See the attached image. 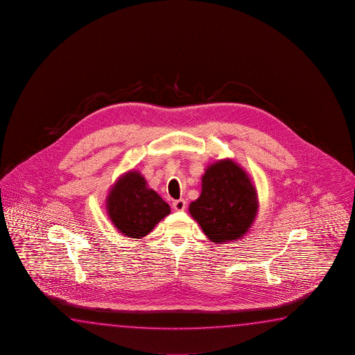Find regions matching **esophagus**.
<instances>
[{"instance_id": "34e87169", "label": "esophagus", "mask_w": 355, "mask_h": 355, "mask_svg": "<svg viewBox=\"0 0 355 355\" xmlns=\"http://www.w3.org/2000/svg\"><path fill=\"white\" fill-rule=\"evenodd\" d=\"M173 207H174L175 211H184L187 209V202H185V200H176L173 202Z\"/></svg>"}]
</instances>
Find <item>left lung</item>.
<instances>
[{"mask_svg": "<svg viewBox=\"0 0 355 355\" xmlns=\"http://www.w3.org/2000/svg\"><path fill=\"white\" fill-rule=\"evenodd\" d=\"M201 182V193L189 212L205 234L215 243L245 236L259 211L257 191L246 171L223 159L207 166Z\"/></svg>", "mask_w": 355, "mask_h": 355, "instance_id": "8db88e82", "label": "left lung"}]
</instances>
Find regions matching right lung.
<instances>
[{"instance_id":"1","label":"right lung","mask_w":355,"mask_h":355,"mask_svg":"<svg viewBox=\"0 0 355 355\" xmlns=\"http://www.w3.org/2000/svg\"><path fill=\"white\" fill-rule=\"evenodd\" d=\"M107 212L121 234L141 239L170 214V206L148 187L144 176L132 170L121 175L107 196Z\"/></svg>"}]
</instances>
